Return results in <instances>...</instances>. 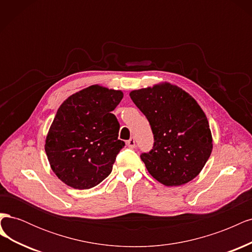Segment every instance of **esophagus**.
Segmentation results:
<instances>
[{
    "mask_svg": "<svg viewBox=\"0 0 252 252\" xmlns=\"http://www.w3.org/2000/svg\"><path fill=\"white\" fill-rule=\"evenodd\" d=\"M127 146L129 148H134L135 147V140L134 138H130L127 141Z\"/></svg>",
    "mask_w": 252,
    "mask_h": 252,
    "instance_id": "1",
    "label": "esophagus"
}]
</instances>
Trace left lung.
I'll return each instance as SVG.
<instances>
[{"mask_svg":"<svg viewBox=\"0 0 252 252\" xmlns=\"http://www.w3.org/2000/svg\"><path fill=\"white\" fill-rule=\"evenodd\" d=\"M129 95L154 133L152 149L141 155L148 172L166 186L193 180L212 150L208 120L199 104L170 84L133 90Z\"/></svg>","mask_w":252,"mask_h":252,"instance_id":"1","label":"left lung"}]
</instances>
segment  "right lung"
<instances>
[{"label":"right lung","instance_id":"obj_1","mask_svg":"<svg viewBox=\"0 0 252 252\" xmlns=\"http://www.w3.org/2000/svg\"><path fill=\"white\" fill-rule=\"evenodd\" d=\"M123 93L98 85L70 95L60 106L45 144L51 169L75 189L96 186L110 174L120 150V124L111 111Z\"/></svg>","mask_w":252,"mask_h":252}]
</instances>
